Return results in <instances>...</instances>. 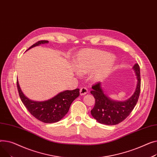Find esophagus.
<instances>
[{
    "instance_id": "obj_1",
    "label": "esophagus",
    "mask_w": 157,
    "mask_h": 157,
    "mask_svg": "<svg viewBox=\"0 0 157 157\" xmlns=\"http://www.w3.org/2000/svg\"><path fill=\"white\" fill-rule=\"evenodd\" d=\"M88 93V90L86 87H82L80 88V95H85Z\"/></svg>"
}]
</instances>
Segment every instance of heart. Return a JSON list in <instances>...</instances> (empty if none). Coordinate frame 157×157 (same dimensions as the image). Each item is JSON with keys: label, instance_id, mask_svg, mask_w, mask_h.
I'll return each mask as SVG.
<instances>
[{"label": "heart", "instance_id": "b5f03b06", "mask_svg": "<svg viewBox=\"0 0 157 157\" xmlns=\"http://www.w3.org/2000/svg\"><path fill=\"white\" fill-rule=\"evenodd\" d=\"M115 58L106 52L98 49H86L79 52L75 59L77 70L82 73L94 70L90 77L93 81H99L105 77L111 71Z\"/></svg>", "mask_w": 157, "mask_h": 157}]
</instances>
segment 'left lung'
<instances>
[{"label":"left lung","mask_w":157,"mask_h":157,"mask_svg":"<svg viewBox=\"0 0 157 157\" xmlns=\"http://www.w3.org/2000/svg\"><path fill=\"white\" fill-rule=\"evenodd\" d=\"M137 76V83L134 94L125 101H115L110 99L104 94L101 87V83L97 82L92 86L90 93L95 99V105L90 112L100 124L108 125H116L130 115L139 99L141 89L140 68L138 64L133 67Z\"/></svg>","instance_id":"1"}]
</instances>
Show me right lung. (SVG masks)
<instances>
[{
	"instance_id": "obj_1",
	"label": "right lung",
	"mask_w": 157,
	"mask_h": 157,
	"mask_svg": "<svg viewBox=\"0 0 157 157\" xmlns=\"http://www.w3.org/2000/svg\"><path fill=\"white\" fill-rule=\"evenodd\" d=\"M48 40H40L27 50L41 44L48 43ZM17 87L21 100L29 112L39 121L44 123H54L59 121L69 110L71 104L80 95V89L61 92L48 101L36 102L27 98L21 91L18 81Z\"/></svg>"
}]
</instances>
